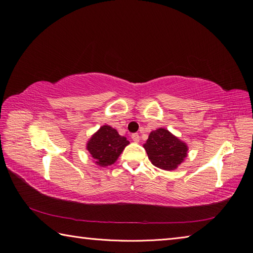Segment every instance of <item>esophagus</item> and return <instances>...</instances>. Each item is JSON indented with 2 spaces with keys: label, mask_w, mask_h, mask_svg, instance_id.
<instances>
[{
  "label": "esophagus",
  "mask_w": 253,
  "mask_h": 253,
  "mask_svg": "<svg viewBox=\"0 0 253 253\" xmlns=\"http://www.w3.org/2000/svg\"><path fill=\"white\" fill-rule=\"evenodd\" d=\"M131 138H132V140H133L134 142H139V140H140V137H139V135L137 134V133L133 134Z\"/></svg>",
  "instance_id": "esophagus-1"
}]
</instances>
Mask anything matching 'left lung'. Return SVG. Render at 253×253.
<instances>
[{
    "label": "left lung",
    "mask_w": 253,
    "mask_h": 253,
    "mask_svg": "<svg viewBox=\"0 0 253 253\" xmlns=\"http://www.w3.org/2000/svg\"><path fill=\"white\" fill-rule=\"evenodd\" d=\"M152 165L162 170L173 171L188 155V145L165 127L152 131L143 144Z\"/></svg>",
    "instance_id": "1"
}]
</instances>
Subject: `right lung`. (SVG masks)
I'll list each match as a JSON object with an SVG mask.
<instances>
[{
	"instance_id": "1",
	"label": "right lung",
	"mask_w": 253,
	"mask_h": 253,
	"mask_svg": "<svg viewBox=\"0 0 253 253\" xmlns=\"http://www.w3.org/2000/svg\"><path fill=\"white\" fill-rule=\"evenodd\" d=\"M129 143L117 129L105 125L91 135L86 143V150L94 159L95 165L108 167L116 163L122 151Z\"/></svg>"
}]
</instances>
